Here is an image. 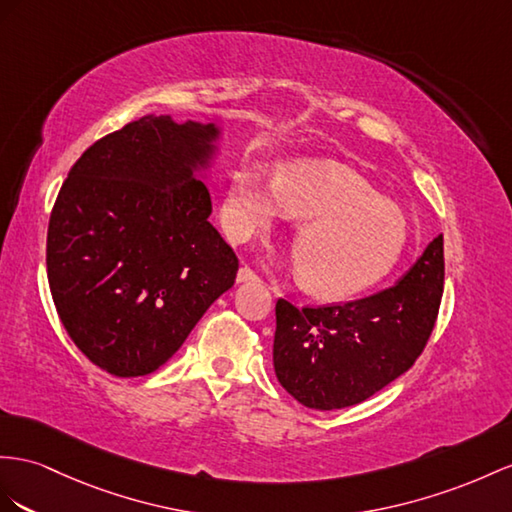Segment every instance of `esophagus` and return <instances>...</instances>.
Returning a JSON list of instances; mask_svg holds the SVG:
<instances>
[{
	"label": "esophagus",
	"mask_w": 512,
	"mask_h": 512,
	"mask_svg": "<svg viewBox=\"0 0 512 512\" xmlns=\"http://www.w3.org/2000/svg\"><path fill=\"white\" fill-rule=\"evenodd\" d=\"M251 281H259L257 274L251 268H240L238 270V283H251Z\"/></svg>",
	"instance_id": "obj_1"
}]
</instances>
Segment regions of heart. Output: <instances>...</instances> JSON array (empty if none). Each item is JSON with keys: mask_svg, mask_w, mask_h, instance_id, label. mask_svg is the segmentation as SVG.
Masks as SVG:
<instances>
[{"mask_svg": "<svg viewBox=\"0 0 512 512\" xmlns=\"http://www.w3.org/2000/svg\"><path fill=\"white\" fill-rule=\"evenodd\" d=\"M285 216L300 220L294 233L300 283L329 300L370 290L398 264L409 242L402 207L342 164L285 162L272 181L255 164L231 170L220 207L231 242L268 233Z\"/></svg>", "mask_w": 512, "mask_h": 512, "instance_id": "b5f03b06", "label": "heart"}]
</instances>
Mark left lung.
Returning <instances> with one entry per match:
<instances>
[{
  "instance_id": "8db88e82",
  "label": "left lung",
  "mask_w": 512,
  "mask_h": 512,
  "mask_svg": "<svg viewBox=\"0 0 512 512\" xmlns=\"http://www.w3.org/2000/svg\"><path fill=\"white\" fill-rule=\"evenodd\" d=\"M443 294L439 233L396 285L346 305L277 300L272 361L287 393L316 411L372 398L422 355Z\"/></svg>"
}]
</instances>
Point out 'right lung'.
Here are the masks:
<instances>
[{
	"instance_id": "add662e5",
	"label": "right lung",
	"mask_w": 512,
	"mask_h": 512,
	"mask_svg": "<svg viewBox=\"0 0 512 512\" xmlns=\"http://www.w3.org/2000/svg\"><path fill=\"white\" fill-rule=\"evenodd\" d=\"M216 123L147 114L75 162L49 218L47 279L84 355L114 376L151 374L231 290L238 257L209 222Z\"/></svg>"
}]
</instances>
